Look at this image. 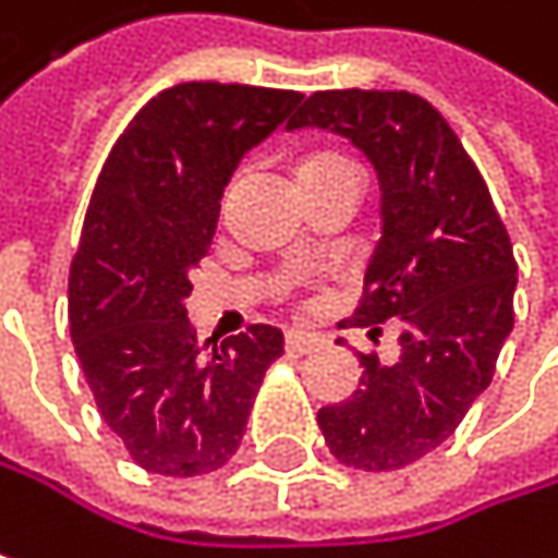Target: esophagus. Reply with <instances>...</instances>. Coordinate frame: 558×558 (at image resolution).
I'll return each mask as SVG.
<instances>
[{
	"label": "esophagus",
	"mask_w": 558,
	"mask_h": 558,
	"mask_svg": "<svg viewBox=\"0 0 558 558\" xmlns=\"http://www.w3.org/2000/svg\"><path fill=\"white\" fill-rule=\"evenodd\" d=\"M283 342H287V352H293V355H306V352H313V349H319V345H323V336H316V332H303V329H290Z\"/></svg>",
	"instance_id": "34e87169"
}]
</instances>
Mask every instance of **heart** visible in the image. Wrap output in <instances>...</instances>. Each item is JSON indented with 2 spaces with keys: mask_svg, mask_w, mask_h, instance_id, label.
Here are the masks:
<instances>
[{
  "mask_svg": "<svg viewBox=\"0 0 558 558\" xmlns=\"http://www.w3.org/2000/svg\"><path fill=\"white\" fill-rule=\"evenodd\" d=\"M332 168H349V161H345V158H339V155L319 151V155H313V158H306V161H303L300 173H316V170H332Z\"/></svg>",
  "mask_w": 558,
  "mask_h": 558,
  "instance_id": "b5f03b06",
  "label": "heart"
}]
</instances>
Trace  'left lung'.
<instances>
[{
  "label": "left lung",
  "mask_w": 558,
  "mask_h": 558,
  "mask_svg": "<svg viewBox=\"0 0 558 558\" xmlns=\"http://www.w3.org/2000/svg\"><path fill=\"white\" fill-rule=\"evenodd\" d=\"M287 129L349 138L378 177L381 239L352 323L378 332L393 319L400 359L385 365L362 355L355 393L316 420L342 465L403 469L442 446L492 385L513 329L507 229L449 122L413 93H313Z\"/></svg>",
  "instance_id": "left-lung-1"
}]
</instances>
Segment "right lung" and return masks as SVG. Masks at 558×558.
Here are the masks:
<instances>
[{
	"mask_svg": "<svg viewBox=\"0 0 558 558\" xmlns=\"http://www.w3.org/2000/svg\"><path fill=\"white\" fill-rule=\"evenodd\" d=\"M293 89L177 83L125 129L96 180L70 265V336L106 426L155 475L222 469L245 433L278 326L209 348L186 323L190 271L242 158L300 106Z\"/></svg>",
	"mask_w": 558,
	"mask_h": 558,
	"instance_id": "1",
	"label": "right lung"
}]
</instances>
